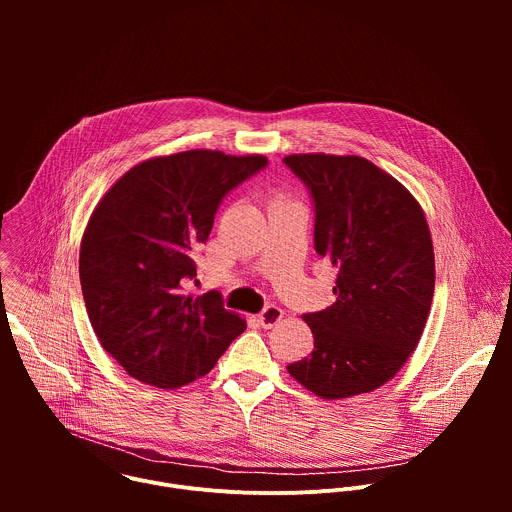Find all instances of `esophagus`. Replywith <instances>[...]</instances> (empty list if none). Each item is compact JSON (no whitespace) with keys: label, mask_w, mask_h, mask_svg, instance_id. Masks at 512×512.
Instances as JSON below:
<instances>
[{"label":"esophagus","mask_w":512,"mask_h":512,"mask_svg":"<svg viewBox=\"0 0 512 512\" xmlns=\"http://www.w3.org/2000/svg\"><path fill=\"white\" fill-rule=\"evenodd\" d=\"M257 318L263 328H273L283 318V310L277 306H267V308H263V312Z\"/></svg>","instance_id":"34e87169"}]
</instances>
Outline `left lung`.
I'll list each match as a JSON object with an SVG mask.
<instances>
[{
	"label": "left lung",
	"instance_id": "8db88e82",
	"mask_svg": "<svg viewBox=\"0 0 512 512\" xmlns=\"http://www.w3.org/2000/svg\"><path fill=\"white\" fill-rule=\"evenodd\" d=\"M283 164L314 202V247L338 267L336 302L304 314L314 334L289 375L322 399L371 393L415 350L433 300L435 259L417 200L358 156L300 154Z\"/></svg>",
	"mask_w": 512,
	"mask_h": 512
}]
</instances>
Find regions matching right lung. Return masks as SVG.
I'll return each mask as SVG.
<instances>
[{
    "label": "right lung",
    "mask_w": 512,
    "mask_h": 512,
    "mask_svg": "<svg viewBox=\"0 0 512 512\" xmlns=\"http://www.w3.org/2000/svg\"><path fill=\"white\" fill-rule=\"evenodd\" d=\"M263 156L190 150L141 162L93 210L79 273L101 346L137 381L176 389L204 377L247 328L216 291L192 298L194 253L223 198Z\"/></svg>",
    "instance_id": "1"
}]
</instances>
